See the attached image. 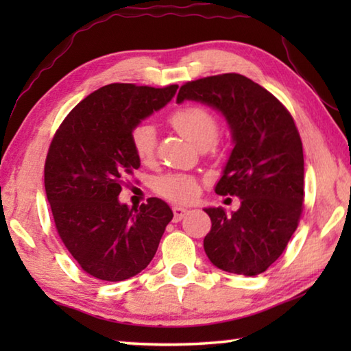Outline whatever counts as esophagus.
<instances>
[{"instance_id": "obj_1", "label": "esophagus", "mask_w": 351, "mask_h": 351, "mask_svg": "<svg viewBox=\"0 0 351 351\" xmlns=\"http://www.w3.org/2000/svg\"><path fill=\"white\" fill-rule=\"evenodd\" d=\"M189 210L186 209V207H182V206H175L173 207V215H175V219L178 221V219H181V218H184V215H186Z\"/></svg>"}]
</instances>
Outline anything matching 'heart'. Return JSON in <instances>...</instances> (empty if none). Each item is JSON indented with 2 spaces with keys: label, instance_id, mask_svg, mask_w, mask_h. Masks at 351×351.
I'll return each mask as SVG.
<instances>
[{
  "label": "heart",
  "instance_id": "heart-1",
  "mask_svg": "<svg viewBox=\"0 0 351 351\" xmlns=\"http://www.w3.org/2000/svg\"><path fill=\"white\" fill-rule=\"evenodd\" d=\"M171 125L184 138L198 148H206L213 144L218 134V122L215 116L201 106H184L175 111L170 117ZM133 150L142 162L152 161L156 148V128L152 123L142 122L136 125L130 134ZM154 189L164 198L186 203L198 195V181L193 176L184 173H167L158 178Z\"/></svg>",
  "mask_w": 351,
  "mask_h": 351
}]
</instances>
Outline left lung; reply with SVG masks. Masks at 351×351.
Listing matches in <instances>:
<instances>
[{"label":"left lung","instance_id":"1","mask_svg":"<svg viewBox=\"0 0 351 351\" xmlns=\"http://www.w3.org/2000/svg\"><path fill=\"white\" fill-rule=\"evenodd\" d=\"M217 110L228 123L232 152L215 186L239 197V210L204 207L210 232L204 251L215 268L240 276L265 272L280 257L299 224L304 204V148L288 110L240 74L189 82L176 102Z\"/></svg>","mask_w":351,"mask_h":351}]
</instances>
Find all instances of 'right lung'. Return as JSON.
<instances>
[{
	"mask_svg": "<svg viewBox=\"0 0 351 351\" xmlns=\"http://www.w3.org/2000/svg\"><path fill=\"white\" fill-rule=\"evenodd\" d=\"M176 90L102 86L69 112L52 139L45 190L57 232L82 269L100 280L122 282L145 269L173 218L162 199L130 209L119 193L141 167L132 130L164 108Z\"/></svg>",
	"mask_w": 351,
	"mask_h": 351,
	"instance_id": "1",
	"label": "right lung"
}]
</instances>
